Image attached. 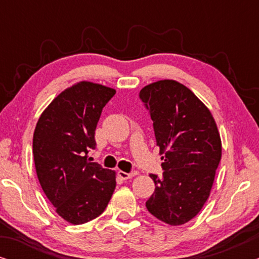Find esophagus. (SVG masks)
<instances>
[{"mask_svg":"<svg viewBox=\"0 0 259 259\" xmlns=\"http://www.w3.org/2000/svg\"><path fill=\"white\" fill-rule=\"evenodd\" d=\"M118 176H119L120 178H121L122 180H127V179L132 178V177H133L134 175H132V173H126V172H123V171H119V172H118Z\"/></svg>","mask_w":259,"mask_h":259,"instance_id":"esophagus-1","label":"esophagus"}]
</instances>
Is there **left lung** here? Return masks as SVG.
<instances>
[{
    "label": "left lung",
    "mask_w": 259,
    "mask_h": 259,
    "mask_svg": "<svg viewBox=\"0 0 259 259\" xmlns=\"http://www.w3.org/2000/svg\"><path fill=\"white\" fill-rule=\"evenodd\" d=\"M150 111L161 157L162 177L150 175L154 193L151 214L172 226L196 217L206 203L222 158V140L210 109L176 80H160L140 91Z\"/></svg>",
    "instance_id": "1"
}]
</instances>
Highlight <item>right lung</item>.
I'll return each instance as SVG.
<instances>
[{
	"label": "right lung",
	"mask_w": 259,
	"mask_h": 259,
	"mask_svg": "<svg viewBox=\"0 0 259 259\" xmlns=\"http://www.w3.org/2000/svg\"><path fill=\"white\" fill-rule=\"evenodd\" d=\"M114 94L104 84L80 81L48 105L35 127L38 182L56 213L70 224L99 217L115 190V172L88 159L102 108Z\"/></svg>",
	"instance_id": "obj_1"
}]
</instances>
